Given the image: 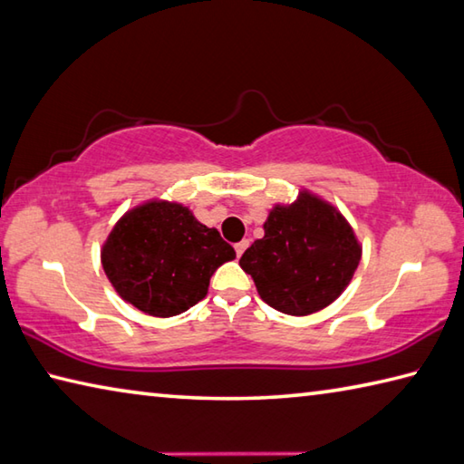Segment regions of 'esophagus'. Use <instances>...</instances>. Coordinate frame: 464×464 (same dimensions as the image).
<instances>
[{"mask_svg":"<svg viewBox=\"0 0 464 464\" xmlns=\"http://www.w3.org/2000/svg\"><path fill=\"white\" fill-rule=\"evenodd\" d=\"M248 240H242V242H238V244H234V248H236V255H238V256H242L244 255V250H246L248 248Z\"/></svg>","mask_w":464,"mask_h":464,"instance_id":"34e87169","label":"esophagus"}]
</instances>
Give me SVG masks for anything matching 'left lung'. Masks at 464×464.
<instances>
[{"instance_id": "left-lung-1", "label": "left lung", "mask_w": 464, "mask_h": 464, "mask_svg": "<svg viewBox=\"0 0 464 464\" xmlns=\"http://www.w3.org/2000/svg\"><path fill=\"white\" fill-rule=\"evenodd\" d=\"M362 258L352 226L325 199L301 191L296 202L276 204L265 236L244 252L240 266L270 307L303 317L345 291Z\"/></svg>"}]
</instances>
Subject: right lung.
Returning <instances> with one entry per match:
<instances>
[{
    "instance_id": "obj_1",
    "label": "right lung",
    "mask_w": 464,
    "mask_h": 464,
    "mask_svg": "<svg viewBox=\"0 0 464 464\" xmlns=\"http://www.w3.org/2000/svg\"><path fill=\"white\" fill-rule=\"evenodd\" d=\"M234 258L220 232L199 224L186 206L163 199L129 209L101 250L115 291L153 317L194 307L216 268Z\"/></svg>"
}]
</instances>
